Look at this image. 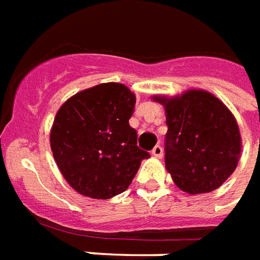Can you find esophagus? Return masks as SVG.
<instances>
[{
  "label": "esophagus",
  "mask_w": 260,
  "mask_h": 260,
  "mask_svg": "<svg viewBox=\"0 0 260 260\" xmlns=\"http://www.w3.org/2000/svg\"><path fill=\"white\" fill-rule=\"evenodd\" d=\"M151 154L154 155V157H157V158H161L162 154H164V153H162V147H161V146H155L154 149L151 150Z\"/></svg>",
  "instance_id": "esophagus-1"
}]
</instances>
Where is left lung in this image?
Listing matches in <instances>:
<instances>
[{
	"label": "left lung",
	"mask_w": 260,
	"mask_h": 260,
	"mask_svg": "<svg viewBox=\"0 0 260 260\" xmlns=\"http://www.w3.org/2000/svg\"><path fill=\"white\" fill-rule=\"evenodd\" d=\"M167 117L165 168L187 194L209 193L237 168L241 135L236 117L220 99L204 89L151 98Z\"/></svg>",
	"instance_id": "obj_1"
}]
</instances>
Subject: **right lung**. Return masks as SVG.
I'll return each mask as SVG.
<instances>
[{
    "label": "right lung",
    "mask_w": 260,
    "mask_h": 260,
    "mask_svg": "<svg viewBox=\"0 0 260 260\" xmlns=\"http://www.w3.org/2000/svg\"><path fill=\"white\" fill-rule=\"evenodd\" d=\"M136 96L128 86L105 82L78 92L57 110L49 142L57 168L77 193L107 200L129 187L142 159L129 125Z\"/></svg>",
    "instance_id": "right-lung-1"
}]
</instances>
